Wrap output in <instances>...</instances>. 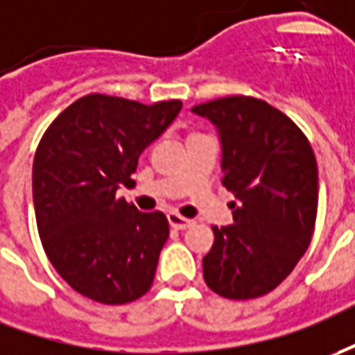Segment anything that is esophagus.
<instances>
[{
  "label": "esophagus",
  "mask_w": 355,
  "mask_h": 355,
  "mask_svg": "<svg viewBox=\"0 0 355 355\" xmlns=\"http://www.w3.org/2000/svg\"><path fill=\"white\" fill-rule=\"evenodd\" d=\"M168 223H171V227L173 229H180V231H184V229L194 225V219L182 218V216L177 214V211H171V214H168Z\"/></svg>",
  "instance_id": "34e87169"
}]
</instances>
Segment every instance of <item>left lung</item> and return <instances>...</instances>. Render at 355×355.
I'll list each match as a JSON object with an SVG mask.
<instances>
[{"label": "left lung", "instance_id": "left-lung-1", "mask_svg": "<svg viewBox=\"0 0 355 355\" xmlns=\"http://www.w3.org/2000/svg\"><path fill=\"white\" fill-rule=\"evenodd\" d=\"M218 126L221 184L235 196L233 225L214 229L204 279L225 299H254L276 289L309 247L319 168L307 136L282 110L233 95L192 108Z\"/></svg>", "mask_w": 355, "mask_h": 355}]
</instances>
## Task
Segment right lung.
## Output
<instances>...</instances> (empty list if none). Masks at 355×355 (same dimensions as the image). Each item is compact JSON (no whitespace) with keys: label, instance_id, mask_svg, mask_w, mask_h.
<instances>
[{"label":"right lung","instance_id":"1","mask_svg":"<svg viewBox=\"0 0 355 355\" xmlns=\"http://www.w3.org/2000/svg\"><path fill=\"white\" fill-rule=\"evenodd\" d=\"M182 108L101 93L77 98L48 126L33 163L36 227L48 260L77 293L124 305L146 295L168 237L163 211L116 196L137 159Z\"/></svg>","mask_w":355,"mask_h":355}]
</instances>
